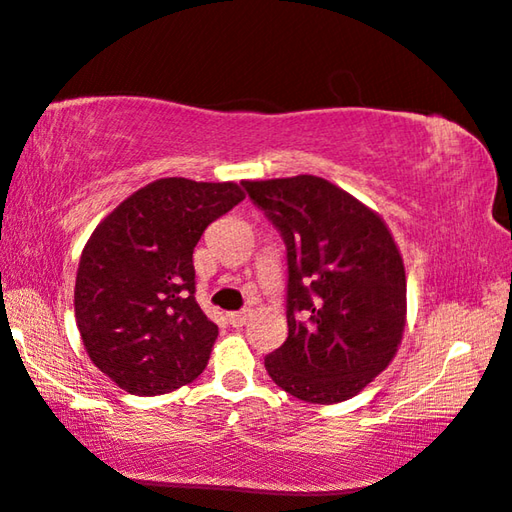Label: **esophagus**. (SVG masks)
Returning a JSON list of instances; mask_svg holds the SVG:
<instances>
[{
    "mask_svg": "<svg viewBox=\"0 0 512 512\" xmlns=\"http://www.w3.org/2000/svg\"><path fill=\"white\" fill-rule=\"evenodd\" d=\"M249 317H251V310H240V312H229L227 315V319H229V324L233 326V328H242L249 321Z\"/></svg>",
    "mask_w": 512,
    "mask_h": 512,
    "instance_id": "34e87169",
    "label": "esophagus"
}]
</instances>
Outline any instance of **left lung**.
<instances>
[{"label":"left lung","mask_w":512,"mask_h":512,"mask_svg":"<svg viewBox=\"0 0 512 512\" xmlns=\"http://www.w3.org/2000/svg\"><path fill=\"white\" fill-rule=\"evenodd\" d=\"M288 247V339L265 357L283 391L335 405L398 353L407 324L405 261L378 211L317 175L245 179Z\"/></svg>","instance_id":"1"}]
</instances>
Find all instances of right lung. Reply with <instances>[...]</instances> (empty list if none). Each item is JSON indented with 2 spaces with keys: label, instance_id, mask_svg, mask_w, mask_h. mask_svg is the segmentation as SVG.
Segmentation results:
<instances>
[{
  "label": "right lung",
  "instance_id": "add662e5",
  "mask_svg": "<svg viewBox=\"0 0 512 512\" xmlns=\"http://www.w3.org/2000/svg\"><path fill=\"white\" fill-rule=\"evenodd\" d=\"M245 193L236 182L164 177L96 224L74 310L89 360L132 396H164L209 364L218 326L195 301L193 249Z\"/></svg>",
  "mask_w": 512,
  "mask_h": 512
}]
</instances>
